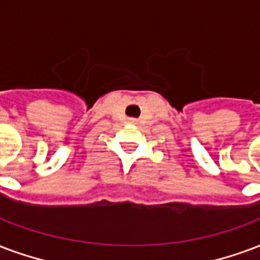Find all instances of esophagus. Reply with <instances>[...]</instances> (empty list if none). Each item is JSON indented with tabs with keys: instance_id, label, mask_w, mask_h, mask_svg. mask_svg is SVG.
Listing matches in <instances>:
<instances>
[{
	"instance_id": "1",
	"label": "esophagus",
	"mask_w": 260,
	"mask_h": 260,
	"mask_svg": "<svg viewBox=\"0 0 260 260\" xmlns=\"http://www.w3.org/2000/svg\"><path fill=\"white\" fill-rule=\"evenodd\" d=\"M129 122H132V124H136V120H131Z\"/></svg>"
}]
</instances>
